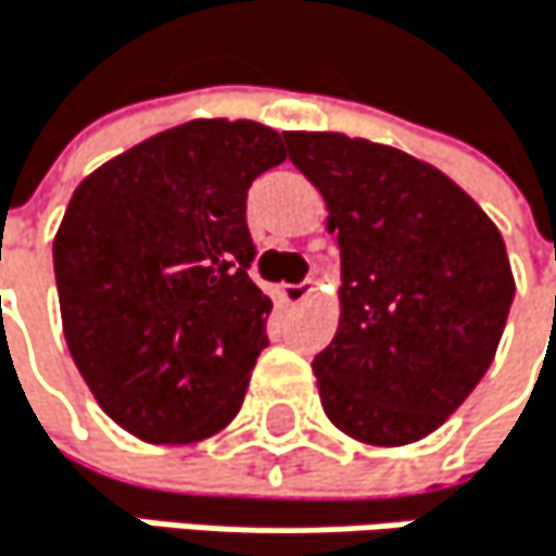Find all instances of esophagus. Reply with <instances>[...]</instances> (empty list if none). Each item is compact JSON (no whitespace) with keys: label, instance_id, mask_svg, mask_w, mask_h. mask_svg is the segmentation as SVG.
<instances>
[{"label":"esophagus","instance_id":"34e87169","mask_svg":"<svg viewBox=\"0 0 556 556\" xmlns=\"http://www.w3.org/2000/svg\"><path fill=\"white\" fill-rule=\"evenodd\" d=\"M309 293H313V283H309V280H306V283H283V287H280V303L300 306L303 300H309Z\"/></svg>","mask_w":556,"mask_h":556}]
</instances>
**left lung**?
Listing matches in <instances>:
<instances>
[{"mask_svg":"<svg viewBox=\"0 0 556 556\" xmlns=\"http://www.w3.org/2000/svg\"><path fill=\"white\" fill-rule=\"evenodd\" d=\"M290 161L339 243V329L313 359L323 412L355 442L431 434L488 372L514 273L494 220L439 167L336 131H290Z\"/></svg>","mask_w":556,"mask_h":556,"instance_id":"1","label":"left lung"}]
</instances>
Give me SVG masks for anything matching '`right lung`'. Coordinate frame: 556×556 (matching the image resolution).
I'll return each mask as SVG.
<instances>
[{
  "label": "right lung",
  "instance_id": "obj_1",
  "mask_svg": "<svg viewBox=\"0 0 556 556\" xmlns=\"http://www.w3.org/2000/svg\"><path fill=\"white\" fill-rule=\"evenodd\" d=\"M283 161L273 128L197 117L75 187L52 243L65 342L141 442H204L237 418L273 309L247 273V190Z\"/></svg>",
  "mask_w": 556,
  "mask_h": 556
}]
</instances>
